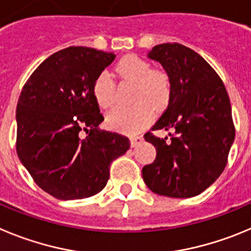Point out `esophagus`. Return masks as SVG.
Masks as SVG:
<instances>
[{
  "label": "esophagus",
  "mask_w": 251,
  "mask_h": 251,
  "mask_svg": "<svg viewBox=\"0 0 251 251\" xmlns=\"http://www.w3.org/2000/svg\"><path fill=\"white\" fill-rule=\"evenodd\" d=\"M142 136H131L130 137V141H131V148H136L139 146L140 144L142 142Z\"/></svg>",
  "instance_id": "esophagus-1"
}]
</instances>
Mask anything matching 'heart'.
<instances>
[{"label":"heart","instance_id":"heart-1","mask_svg":"<svg viewBox=\"0 0 251 251\" xmlns=\"http://www.w3.org/2000/svg\"><path fill=\"white\" fill-rule=\"evenodd\" d=\"M117 74L125 80L137 85L135 103L132 109L116 107L106 116L110 128L126 134H132L145 128L150 124L151 109L161 110L169 102L171 82L168 74L152 70L151 65L136 55L121 58L116 66ZM94 98L101 109H109L115 101V82L107 71L100 72L92 83Z\"/></svg>","mask_w":251,"mask_h":251}]
</instances>
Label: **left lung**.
<instances>
[{"label": "left lung", "instance_id": "obj_1", "mask_svg": "<svg viewBox=\"0 0 251 251\" xmlns=\"http://www.w3.org/2000/svg\"><path fill=\"white\" fill-rule=\"evenodd\" d=\"M148 57L160 62L170 78L168 109L151 128L170 131V139L145 134L156 159L142 168V179L159 195L193 198L226 166L235 139L229 95L215 70L184 45H157Z\"/></svg>", "mask_w": 251, "mask_h": 251}]
</instances>
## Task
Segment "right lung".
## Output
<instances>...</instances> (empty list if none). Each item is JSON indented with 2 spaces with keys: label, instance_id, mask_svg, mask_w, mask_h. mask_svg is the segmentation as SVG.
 Here are the masks:
<instances>
[{
  "label": "right lung",
  "instance_id": "add662e5",
  "mask_svg": "<svg viewBox=\"0 0 251 251\" xmlns=\"http://www.w3.org/2000/svg\"><path fill=\"white\" fill-rule=\"evenodd\" d=\"M112 52L82 46L57 51L25 83L16 121V150L36 184L60 200L90 198L110 177V165L130 140L100 130L102 114L92 83L111 64ZM89 135L81 139L79 134Z\"/></svg>",
  "mask_w": 251,
  "mask_h": 251
}]
</instances>
